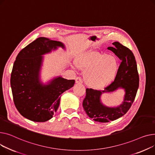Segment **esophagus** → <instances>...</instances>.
<instances>
[{
    "mask_svg": "<svg viewBox=\"0 0 155 155\" xmlns=\"http://www.w3.org/2000/svg\"><path fill=\"white\" fill-rule=\"evenodd\" d=\"M75 81H76V83H77V84H81V83H82V82H83L80 77H77L76 78Z\"/></svg>",
    "mask_w": 155,
    "mask_h": 155,
    "instance_id": "obj_1",
    "label": "esophagus"
}]
</instances>
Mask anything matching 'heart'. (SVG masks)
I'll use <instances>...</instances> for the list:
<instances>
[{
	"mask_svg": "<svg viewBox=\"0 0 155 155\" xmlns=\"http://www.w3.org/2000/svg\"><path fill=\"white\" fill-rule=\"evenodd\" d=\"M76 66L86 72V84L94 89H101L110 84L117 71V61L114 57L96 52H85L75 60Z\"/></svg>",
	"mask_w": 155,
	"mask_h": 155,
	"instance_id": "1",
	"label": "heart"
}]
</instances>
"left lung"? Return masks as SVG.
I'll return each instance as SVG.
<instances>
[{"label": "left lung", "mask_w": 155, "mask_h": 155, "mask_svg": "<svg viewBox=\"0 0 155 155\" xmlns=\"http://www.w3.org/2000/svg\"><path fill=\"white\" fill-rule=\"evenodd\" d=\"M113 47L107 49L113 52L122 61L114 81L103 91L86 89L83 106L87 116L95 121L107 123L124 115L133 104L139 87V75L134 54L130 49L118 42L113 43ZM118 88L125 91L122 104L116 107H109L101 101V95L112 92Z\"/></svg>", "instance_id": "8db88e82"}]
</instances>
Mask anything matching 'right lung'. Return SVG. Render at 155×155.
Listing matches in <instances>:
<instances>
[{
	"label": "right lung",
	"instance_id": "obj_1",
	"mask_svg": "<svg viewBox=\"0 0 155 155\" xmlns=\"http://www.w3.org/2000/svg\"><path fill=\"white\" fill-rule=\"evenodd\" d=\"M65 45L59 41L39 38L18 54L11 76L14 104L24 117L35 122L49 120L59 106L61 95L74 86V80L58 76L42 83L43 55Z\"/></svg>",
	"mask_w": 155,
	"mask_h": 155
}]
</instances>
